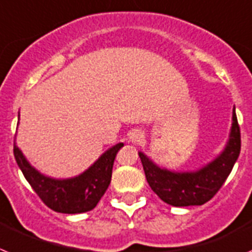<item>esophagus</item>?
Instances as JSON below:
<instances>
[{
	"label": "esophagus",
	"instance_id": "34e87169",
	"mask_svg": "<svg viewBox=\"0 0 252 252\" xmlns=\"http://www.w3.org/2000/svg\"><path fill=\"white\" fill-rule=\"evenodd\" d=\"M129 139H130L132 143L139 144L142 143V141L144 139V134L141 132V130H132L130 134H129Z\"/></svg>",
	"mask_w": 252,
	"mask_h": 252
}]
</instances>
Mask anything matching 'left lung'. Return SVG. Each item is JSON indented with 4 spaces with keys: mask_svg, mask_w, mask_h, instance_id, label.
Returning a JSON list of instances; mask_svg holds the SVG:
<instances>
[{
    "mask_svg": "<svg viewBox=\"0 0 252 252\" xmlns=\"http://www.w3.org/2000/svg\"><path fill=\"white\" fill-rule=\"evenodd\" d=\"M229 141L220 157L196 172H171L162 170L139 152L146 179L158 198L174 207L202 205L211 200L231 174L241 151V133L233 109Z\"/></svg>",
    "mask_w": 252,
    "mask_h": 252,
    "instance_id": "left-lung-1",
    "label": "left lung"
}]
</instances>
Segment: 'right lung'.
<instances>
[{
	"mask_svg": "<svg viewBox=\"0 0 252 252\" xmlns=\"http://www.w3.org/2000/svg\"><path fill=\"white\" fill-rule=\"evenodd\" d=\"M122 147L123 143L115 144L84 174L67 180L47 178L36 171L26 161L16 143H14V156L41 202L58 213L76 214L91 211L100 202L110 184L114 159Z\"/></svg>",
	"mask_w": 252,
	"mask_h": 252,
	"instance_id": "1",
	"label": "right lung"
}]
</instances>
